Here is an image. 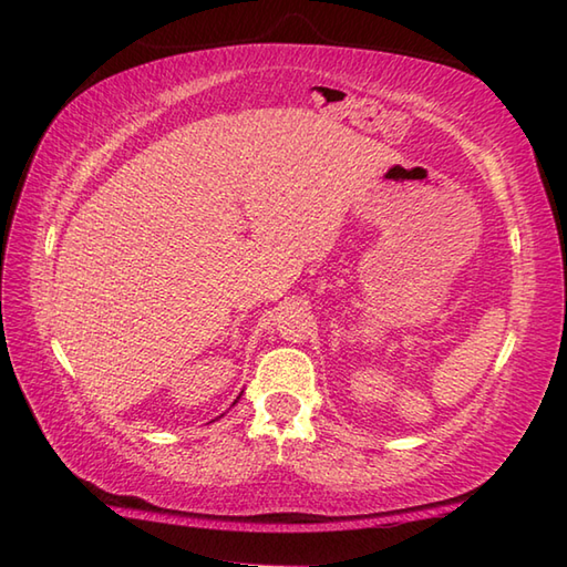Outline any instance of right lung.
<instances>
[{
    "label": "right lung",
    "instance_id": "right-lung-1",
    "mask_svg": "<svg viewBox=\"0 0 567 567\" xmlns=\"http://www.w3.org/2000/svg\"><path fill=\"white\" fill-rule=\"evenodd\" d=\"M238 400H240V396H238ZM234 404H236V402H234Z\"/></svg>",
    "mask_w": 567,
    "mask_h": 567
}]
</instances>
